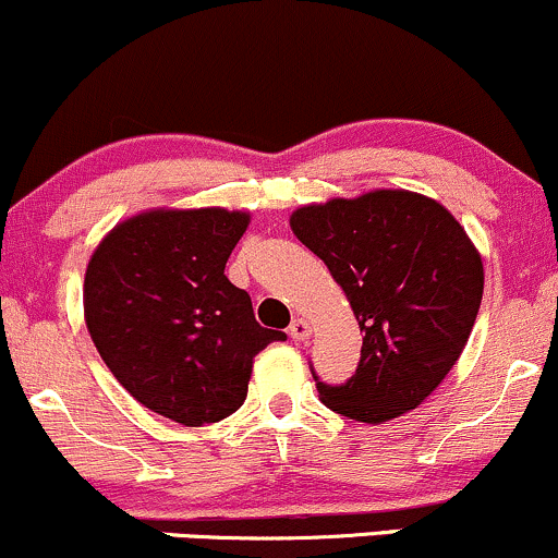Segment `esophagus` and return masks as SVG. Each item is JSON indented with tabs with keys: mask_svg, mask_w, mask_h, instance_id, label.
<instances>
[{
	"mask_svg": "<svg viewBox=\"0 0 558 558\" xmlns=\"http://www.w3.org/2000/svg\"><path fill=\"white\" fill-rule=\"evenodd\" d=\"M288 336H291L293 341H304V338H310V323L296 317L291 325H288Z\"/></svg>",
	"mask_w": 558,
	"mask_h": 558,
	"instance_id": "obj_1",
	"label": "esophagus"
}]
</instances>
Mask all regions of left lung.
Here are the masks:
<instances>
[{
  "label": "left lung",
  "mask_w": 558,
  "mask_h": 558,
  "mask_svg": "<svg viewBox=\"0 0 558 558\" xmlns=\"http://www.w3.org/2000/svg\"><path fill=\"white\" fill-rule=\"evenodd\" d=\"M291 228L341 283L364 332L341 386L312 369L325 407L369 425L420 407L462 356L483 301V262L464 228L412 191L301 207Z\"/></svg>",
  "instance_id": "1"
}]
</instances>
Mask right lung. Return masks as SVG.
<instances>
[{
	"instance_id": "obj_1",
	"label": "right lung",
	"mask_w": 558,
	"mask_h": 558,
	"mask_svg": "<svg viewBox=\"0 0 558 558\" xmlns=\"http://www.w3.org/2000/svg\"><path fill=\"white\" fill-rule=\"evenodd\" d=\"M246 226L248 215L228 209H157L114 228L88 262L83 310L96 351L133 399L185 427L233 414L254 356L286 341L226 278Z\"/></svg>"
}]
</instances>
